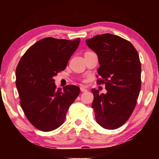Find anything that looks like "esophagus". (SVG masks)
<instances>
[{
  "mask_svg": "<svg viewBox=\"0 0 159 159\" xmlns=\"http://www.w3.org/2000/svg\"><path fill=\"white\" fill-rule=\"evenodd\" d=\"M87 90H88L86 89V88H85L84 87H80V91H81V92H86Z\"/></svg>",
  "mask_w": 159,
  "mask_h": 159,
  "instance_id": "1",
  "label": "esophagus"
}]
</instances>
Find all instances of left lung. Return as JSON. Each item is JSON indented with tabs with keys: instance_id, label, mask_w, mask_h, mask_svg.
<instances>
[{
	"instance_id": "obj_1",
	"label": "left lung",
	"mask_w": 159,
	"mask_h": 159,
	"mask_svg": "<svg viewBox=\"0 0 159 159\" xmlns=\"http://www.w3.org/2000/svg\"><path fill=\"white\" fill-rule=\"evenodd\" d=\"M88 48L98 55V74L105 83L106 94L92 89V108L97 123L113 130L130 118L141 89V63L138 51L130 42L111 34L86 39Z\"/></svg>"
}]
</instances>
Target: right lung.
<instances>
[{"mask_svg":"<svg viewBox=\"0 0 159 159\" xmlns=\"http://www.w3.org/2000/svg\"><path fill=\"white\" fill-rule=\"evenodd\" d=\"M74 41L45 38L26 51L16 69V87L26 118L40 130L60 127L66 112L80 93V88L66 85L56 88L54 77L65 69L79 47Z\"/></svg>","mask_w":159,"mask_h":159,"instance_id":"obj_1","label":"right lung"}]
</instances>
